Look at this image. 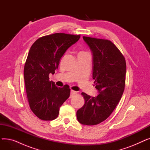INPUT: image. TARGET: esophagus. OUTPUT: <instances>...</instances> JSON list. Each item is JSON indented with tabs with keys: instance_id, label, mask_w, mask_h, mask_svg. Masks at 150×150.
<instances>
[{
	"instance_id": "esophagus-1",
	"label": "esophagus",
	"mask_w": 150,
	"mask_h": 150,
	"mask_svg": "<svg viewBox=\"0 0 150 150\" xmlns=\"http://www.w3.org/2000/svg\"><path fill=\"white\" fill-rule=\"evenodd\" d=\"M76 93V91L72 90V91H70V97H73L74 96H75V95Z\"/></svg>"
}]
</instances>
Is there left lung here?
Returning <instances> with one entry per match:
<instances>
[{
  "mask_svg": "<svg viewBox=\"0 0 150 150\" xmlns=\"http://www.w3.org/2000/svg\"><path fill=\"white\" fill-rule=\"evenodd\" d=\"M93 53V79L99 94L91 97L81 94L85 103L76 112L77 119L86 125H96L112 114L119 103L125 87L126 61L111 41L83 36Z\"/></svg>",
  "mask_w": 150,
  "mask_h": 150,
  "instance_id": "obj_1",
  "label": "left lung"
}]
</instances>
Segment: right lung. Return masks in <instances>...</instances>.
<instances>
[{"label": "right lung", "mask_w": 150, "mask_h": 150, "mask_svg": "<svg viewBox=\"0 0 150 150\" xmlns=\"http://www.w3.org/2000/svg\"><path fill=\"white\" fill-rule=\"evenodd\" d=\"M80 38L57 33L39 38L31 47L23 70L25 89L30 109L41 120L57 119L59 108L70 96L67 84L57 87L49 76L54 74L62 55Z\"/></svg>", "instance_id": "obj_1"}]
</instances>
